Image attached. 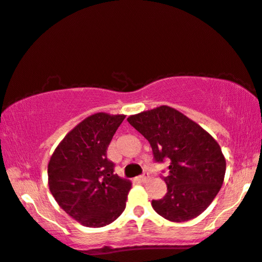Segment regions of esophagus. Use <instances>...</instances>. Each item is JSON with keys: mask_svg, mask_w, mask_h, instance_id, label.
Instances as JSON below:
<instances>
[{"mask_svg": "<svg viewBox=\"0 0 262 262\" xmlns=\"http://www.w3.org/2000/svg\"><path fill=\"white\" fill-rule=\"evenodd\" d=\"M139 179H140V181L141 182H146V181L148 180V172L147 171H145L144 173H142V175L139 177Z\"/></svg>", "mask_w": 262, "mask_h": 262, "instance_id": "esophagus-1", "label": "esophagus"}]
</instances>
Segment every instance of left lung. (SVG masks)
I'll use <instances>...</instances> for the list:
<instances>
[{
	"mask_svg": "<svg viewBox=\"0 0 262 262\" xmlns=\"http://www.w3.org/2000/svg\"><path fill=\"white\" fill-rule=\"evenodd\" d=\"M127 121L147 139L155 162L170 160L165 196L152 200L157 213L170 222H187L213 201L224 181L226 162L218 142L190 118L162 105Z\"/></svg>",
	"mask_w": 262,
	"mask_h": 262,
	"instance_id": "8db88e82",
	"label": "left lung"
}]
</instances>
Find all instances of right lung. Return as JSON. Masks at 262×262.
<instances>
[{
  "label": "right lung",
  "instance_id": "add662e5",
  "mask_svg": "<svg viewBox=\"0 0 262 262\" xmlns=\"http://www.w3.org/2000/svg\"><path fill=\"white\" fill-rule=\"evenodd\" d=\"M124 115H91L66 135L48 165L49 188L66 213L89 228L120 217L132 182L114 173L106 149Z\"/></svg>",
  "mask_w": 262,
  "mask_h": 262
}]
</instances>
